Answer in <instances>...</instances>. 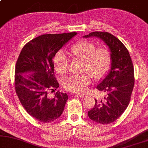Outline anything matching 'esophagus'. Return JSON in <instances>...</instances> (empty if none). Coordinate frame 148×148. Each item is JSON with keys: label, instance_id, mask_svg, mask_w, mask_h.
Segmentation results:
<instances>
[{"label": "esophagus", "instance_id": "obj_1", "mask_svg": "<svg viewBox=\"0 0 148 148\" xmlns=\"http://www.w3.org/2000/svg\"><path fill=\"white\" fill-rule=\"evenodd\" d=\"M75 95L78 96V97H80V98H84L85 97V95H82V94H75Z\"/></svg>", "mask_w": 148, "mask_h": 148}]
</instances>
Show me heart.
<instances>
[{"mask_svg": "<svg viewBox=\"0 0 148 148\" xmlns=\"http://www.w3.org/2000/svg\"><path fill=\"white\" fill-rule=\"evenodd\" d=\"M70 53L72 58L82 60V70L85 72L79 75H72L64 80V88L71 92H85L92 81V76L95 79H101L107 73L111 66V52L109 47H96L93 41L86 39L78 41L70 47ZM53 66L60 75L68 72V58L63 51H58L54 56Z\"/></svg>", "mask_w": 148, "mask_h": 148, "instance_id": "heart-1", "label": "heart"}]
</instances>
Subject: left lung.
Masks as SVG:
<instances>
[{"mask_svg": "<svg viewBox=\"0 0 148 148\" xmlns=\"http://www.w3.org/2000/svg\"><path fill=\"white\" fill-rule=\"evenodd\" d=\"M96 37L105 42L111 52V70L97 88L107 94L103 100L95 99L88 112L91 120L101 124L113 123L123 113L130 102L134 86V68L130 53L119 39L108 32H95L84 37Z\"/></svg>", "mask_w": 148, "mask_h": 148, "instance_id": "1", "label": "left lung"}]
</instances>
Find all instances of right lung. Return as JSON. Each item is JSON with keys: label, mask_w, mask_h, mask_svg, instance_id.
Segmentation results:
<instances>
[{"label": "right lung", "mask_w": 148, "mask_h": 148, "mask_svg": "<svg viewBox=\"0 0 148 148\" xmlns=\"http://www.w3.org/2000/svg\"><path fill=\"white\" fill-rule=\"evenodd\" d=\"M76 32L44 34L35 37L23 47L15 66L14 88L18 99L29 115L39 121L49 123L63 113L68 97L51 92L59 87L54 76V56ZM31 73L29 75L23 74Z\"/></svg>", "instance_id": "add662e5"}]
</instances>
